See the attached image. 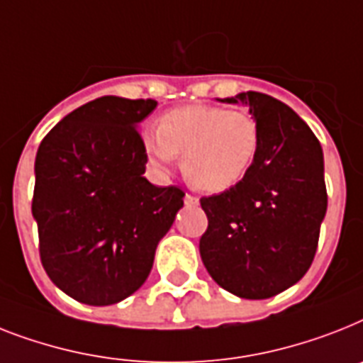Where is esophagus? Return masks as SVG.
<instances>
[{
    "label": "esophagus",
    "instance_id": "obj_1",
    "mask_svg": "<svg viewBox=\"0 0 363 363\" xmlns=\"http://www.w3.org/2000/svg\"><path fill=\"white\" fill-rule=\"evenodd\" d=\"M184 205H186V207H197V205H199V199L190 196V194H186V196H184Z\"/></svg>",
    "mask_w": 363,
    "mask_h": 363
}]
</instances>
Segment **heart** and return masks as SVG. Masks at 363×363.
Listing matches in <instances>:
<instances>
[{
	"instance_id": "heart-1",
	"label": "heart",
	"mask_w": 363,
	"mask_h": 363,
	"mask_svg": "<svg viewBox=\"0 0 363 363\" xmlns=\"http://www.w3.org/2000/svg\"><path fill=\"white\" fill-rule=\"evenodd\" d=\"M147 158L166 169L182 155V173L201 191H225L242 181L261 151V128L248 111L191 104L167 111L143 132Z\"/></svg>"
}]
</instances>
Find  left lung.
<instances>
[{
    "label": "left lung",
    "instance_id": "1",
    "mask_svg": "<svg viewBox=\"0 0 363 363\" xmlns=\"http://www.w3.org/2000/svg\"><path fill=\"white\" fill-rule=\"evenodd\" d=\"M220 102L250 108L261 151L242 181L201 197L199 240L212 279L240 298L263 300L304 278L313 263L328 196L319 140L287 104L248 91Z\"/></svg>",
    "mask_w": 363,
    "mask_h": 363
}]
</instances>
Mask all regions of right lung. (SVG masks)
Segmentation results:
<instances>
[{
  "instance_id": "1",
  "label": "right lung",
  "mask_w": 363,
  "mask_h": 363,
  "mask_svg": "<svg viewBox=\"0 0 363 363\" xmlns=\"http://www.w3.org/2000/svg\"><path fill=\"white\" fill-rule=\"evenodd\" d=\"M152 99L100 96L38 145L31 212L48 278L70 298L117 304L145 284L184 191L147 181L138 125Z\"/></svg>"
}]
</instances>
